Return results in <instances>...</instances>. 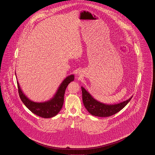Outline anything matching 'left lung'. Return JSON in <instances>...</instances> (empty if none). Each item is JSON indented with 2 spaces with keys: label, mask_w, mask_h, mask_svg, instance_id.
Masks as SVG:
<instances>
[{
  "label": "left lung",
  "mask_w": 155,
  "mask_h": 155,
  "mask_svg": "<svg viewBox=\"0 0 155 155\" xmlns=\"http://www.w3.org/2000/svg\"><path fill=\"white\" fill-rule=\"evenodd\" d=\"M81 90L84 106L90 114L97 117H110L117 113L123 109L132 98L131 97L125 101L116 104H106L97 101L82 87Z\"/></svg>",
  "instance_id": "left-lung-1"
}]
</instances>
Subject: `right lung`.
<instances>
[{
  "label": "right lung",
  "mask_w": 155,
  "mask_h": 155,
  "mask_svg": "<svg viewBox=\"0 0 155 155\" xmlns=\"http://www.w3.org/2000/svg\"><path fill=\"white\" fill-rule=\"evenodd\" d=\"M74 75L66 77L60 84L58 91L50 101L42 103H37L30 101L20 88L18 81V94L25 106L33 113L42 118H51L55 116L61 109L64 102V95L67 87L71 81H74Z\"/></svg>",
  "instance_id": "1"
}]
</instances>
